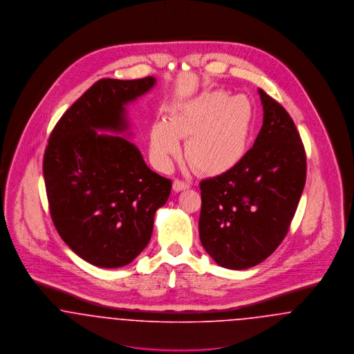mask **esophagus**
<instances>
[{
    "mask_svg": "<svg viewBox=\"0 0 354 354\" xmlns=\"http://www.w3.org/2000/svg\"><path fill=\"white\" fill-rule=\"evenodd\" d=\"M188 188H189V185L185 183L183 180H179V179H175L174 183H172V189L175 192H180V191H185V189H188Z\"/></svg>",
    "mask_w": 354,
    "mask_h": 354,
    "instance_id": "obj_1",
    "label": "esophagus"
}]
</instances>
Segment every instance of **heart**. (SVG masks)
Listing matches in <instances>:
<instances>
[{
	"instance_id": "1",
	"label": "heart",
	"mask_w": 354,
	"mask_h": 354,
	"mask_svg": "<svg viewBox=\"0 0 354 354\" xmlns=\"http://www.w3.org/2000/svg\"><path fill=\"white\" fill-rule=\"evenodd\" d=\"M253 123L254 106L247 95L211 91L175 107L169 123L156 120L150 131V151L160 169H169L180 153L178 138H183L189 165L203 175L219 176L244 159Z\"/></svg>"
}]
</instances>
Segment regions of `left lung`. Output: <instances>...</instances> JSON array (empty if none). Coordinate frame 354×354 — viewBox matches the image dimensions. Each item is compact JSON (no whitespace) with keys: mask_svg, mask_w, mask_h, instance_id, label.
Segmentation results:
<instances>
[{"mask_svg":"<svg viewBox=\"0 0 354 354\" xmlns=\"http://www.w3.org/2000/svg\"><path fill=\"white\" fill-rule=\"evenodd\" d=\"M263 126L235 169L201 182L203 248L228 270H247L280 245L303 194L306 159L286 109L261 88Z\"/></svg>","mask_w":354,"mask_h":354,"instance_id":"obj_1","label":"left lung"}]
</instances>
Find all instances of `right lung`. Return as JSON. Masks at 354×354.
<instances>
[{"label": "right lung", "mask_w": 354, "mask_h": 354, "mask_svg": "<svg viewBox=\"0 0 354 354\" xmlns=\"http://www.w3.org/2000/svg\"><path fill=\"white\" fill-rule=\"evenodd\" d=\"M155 84L153 77L98 81L49 138L44 178L51 219L68 248L95 267L130 264L147 247L155 212L169 199L171 180L149 169L124 138L133 135L127 104Z\"/></svg>", "instance_id": "obj_1"}]
</instances>
